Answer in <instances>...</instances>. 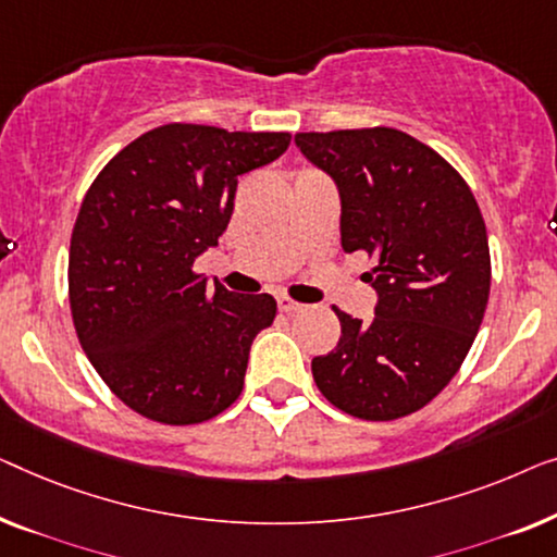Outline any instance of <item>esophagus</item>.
Masks as SVG:
<instances>
[{
	"instance_id": "obj_1",
	"label": "esophagus",
	"mask_w": 557,
	"mask_h": 557,
	"mask_svg": "<svg viewBox=\"0 0 557 557\" xmlns=\"http://www.w3.org/2000/svg\"><path fill=\"white\" fill-rule=\"evenodd\" d=\"M277 308H280L282 312H287V315H289V312H300V310H305V305L293 300V297L280 295V297H277Z\"/></svg>"
}]
</instances>
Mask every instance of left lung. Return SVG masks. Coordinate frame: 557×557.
<instances>
[{"label": "left lung", "instance_id": "8db88e82", "mask_svg": "<svg viewBox=\"0 0 557 557\" xmlns=\"http://www.w3.org/2000/svg\"><path fill=\"white\" fill-rule=\"evenodd\" d=\"M295 146L341 194L343 252H366L379 295L363 323L338 308L341 341L312 358L335 409L366 421L409 417L459 371L490 297V245L465 178L396 128L297 133Z\"/></svg>", "mask_w": 557, "mask_h": 557}]
</instances>
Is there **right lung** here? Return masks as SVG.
Listing matches in <instances>:
<instances>
[{
    "mask_svg": "<svg viewBox=\"0 0 557 557\" xmlns=\"http://www.w3.org/2000/svg\"><path fill=\"white\" fill-rule=\"evenodd\" d=\"M287 146L289 133L169 123L115 153L85 194L67 264L75 333L140 417L201 424L239 398L277 302L211 287L194 262L230 224L237 178Z\"/></svg>",
    "mask_w": 557,
    "mask_h": 557,
    "instance_id": "1",
    "label": "right lung"
}]
</instances>
